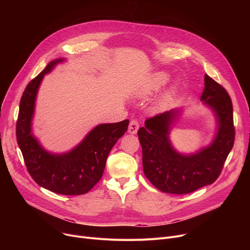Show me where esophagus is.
I'll return each mask as SVG.
<instances>
[{
	"mask_svg": "<svg viewBox=\"0 0 250 250\" xmlns=\"http://www.w3.org/2000/svg\"><path fill=\"white\" fill-rule=\"evenodd\" d=\"M139 122L137 120H133L130 121L129 123V125H128V133L132 134V135H135L137 134L138 129H139Z\"/></svg>",
	"mask_w": 250,
	"mask_h": 250,
	"instance_id": "34e87169",
	"label": "esophagus"
}]
</instances>
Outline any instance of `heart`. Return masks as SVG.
Listing matches in <instances>:
<instances>
[{"instance_id":"obj_1","label":"heart","mask_w":250,"mask_h":250,"mask_svg":"<svg viewBox=\"0 0 250 250\" xmlns=\"http://www.w3.org/2000/svg\"><path fill=\"white\" fill-rule=\"evenodd\" d=\"M169 77H170L169 74H167L166 72H156V73L150 75L147 78L145 83H144L142 85V87H140L137 90V92H136L137 96L147 97L149 95H152L153 93H155L156 91H158L160 88H162L168 82ZM176 91H177L176 85L170 86L161 95V97L158 99V101L156 102L155 108L157 110H164L167 107H169L175 98Z\"/></svg>"}]
</instances>
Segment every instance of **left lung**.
Returning a JSON list of instances; mask_svg holds the SVG:
<instances>
[{
    "label": "left lung",
    "instance_id": "1",
    "mask_svg": "<svg viewBox=\"0 0 250 250\" xmlns=\"http://www.w3.org/2000/svg\"><path fill=\"white\" fill-rule=\"evenodd\" d=\"M201 100L214 112L217 132L212 143L192 154L174 149L169 135L181 110L172 109L148 118L138 136L143 149V169L159 190L186 194L212 185L219 177L234 145L233 106L227 91L208 75Z\"/></svg>",
    "mask_w": 250,
    "mask_h": 250
}]
</instances>
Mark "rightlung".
Here are the masks:
<instances>
[{"instance_id":"right-lung-1","label":"right lung","mask_w":250,"mask_h":250,"mask_svg":"<svg viewBox=\"0 0 250 250\" xmlns=\"http://www.w3.org/2000/svg\"><path fill=\"white\" fill-rule=\"evenodd\" d=\"M63 61H51L26 86L20 100L16 137L25 165L38 186L60 194L79 195L87 193L100 180L108 154L126 132L128 120L95 126L69 152L46 151L32 133L35 100L44 75Z\"/></svg>"}]
</instances>
